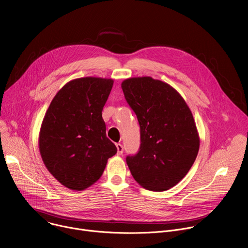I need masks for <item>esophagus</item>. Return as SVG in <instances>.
I'll use <instances>...</instances> for the list:
<instances>
[{"label": "esophagus", "instance_id": "obj_1", "mask_svg": "<svg viewBox=\"0 0 248 248\" xmlns=\"http://www.w3.org/2000/svg\"><path fill=\"white\" fill-rule=\"evenodd\" d=\"M116 146H117V150H118V155H122L124 152V146L121 143H117Z\"/></svg>", "mask_w": 248, "mask_h": 248}]
</instances>
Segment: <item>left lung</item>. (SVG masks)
I'll return each instance as SVG.
<instances>
[{
    "label": "left lung",
    "instance_id": "left-lung-1",
    "mask_svg": "<svg viewBox=\"0 0 248 248\" xmlns=\"http://www.w3.org/2000/svg\"><path fill=\"white\" fill-rule=\"evenodd\" d=\"M122 88L140 126L139 151L126 157L130 172L148 190H168L185 178L198 154L192 113L173 87L150 77L124 79Z\"/></svg>",
    "mask_w": 248,
    "mask_h": 248
}]
</instances>
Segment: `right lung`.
<instances>
[{"mask_svg":"<svg viewBox=\"0 0 248 248\" xmlns=\"http://www.w3.org/2000/svg\"><path fill=\"white\" fill-rule=\"evenodd\" d=\"M114 80L81 78L68 81L53 98L39 132V151L54 178L81 191L100 178L117 147L106 136L103 107Z\"/></svg>","mask_w":248,"mask_h":248,"instance_id":"obj_1","label":"right lung"}]
</instances>
